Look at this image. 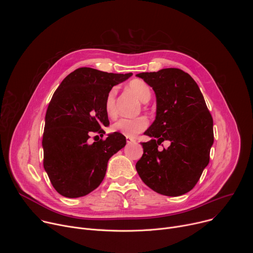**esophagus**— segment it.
<instances>
[{
	"instance_id": "34e87169",
	"label": "esophagus",
	"mask_w": 253,
	"mask_h": 253,
	"mask_svg": "<svg viewBox=\"0 0 253 253\" xmlns=\"http://www.w3.org/2000/svg\"><path fill=\"white\" fill-rule=\"evenodd\" d=\"M126 141H127L128 144H131V143H135V142H136V140H135L134 138H132V137H126Z\"/></svg>"
}]
</instances>
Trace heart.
Listing matches in <instances>:
<instances>
[{
	"label": "heart",
	"instance_id": "1",
	"mask_svg": "<svg viewBox=\"0 0 253 253\" xmlns=\"http://www.w3.org/2000/svg\"><path fill=\"white\" fill-rule=\"evenodd\" d=\"M129 89L136 94V96L142 101L147 102L151 98V89L142 80H132L129 85ZM116 95L117 88L113 87L107 93L104 103V108L106 114L110 118H115L117 116L116 107ZM148 127V120L145 117L136 118H121L112 125V130L114 132L121 133L126 137H135L139 133L143 132Z\"/></svg>",
	"mask_w": 253,
	"mask_h": 253
}]
</instances>
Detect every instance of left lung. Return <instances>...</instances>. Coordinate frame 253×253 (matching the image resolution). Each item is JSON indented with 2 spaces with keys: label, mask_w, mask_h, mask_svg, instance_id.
Listing matches in <instances>:
<instances>
[{
  "label": "left lung",
  "mask_w": 253,
  "mask_h": 253,
  "mask_svg": "<svg viewBox=\"0 0 253 253\" xmlns=\"http://www.w3.org/2000/svg\"><path fill=\"white\" fill-rule=\"evenodd\" d=\"M136 76L152 87L157 102L156 119L144 133L152 139L142 142L143 155L136 170L157 193L185 194L209 163L214 141L212 116L198 85L184 71L167 68ZM165 139L171 142L170 146L160 150Z\"/></svg>",
  "instance_id": "obj_1"
}]
</instances>
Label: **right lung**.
Masks as SVG:
<instances>
[{
    "label": "right lung",
    "instance_id": "obj_1",
    "mask_svg": "<svg viewBox=\"0 0 253 253\" xmlns=\"http://www.w3.org/2000/svg\"><path fill=\"white\" fill-rule=\"evenodd\" d=\"M132 73L113 74L92 68L70 73L55 91L46 112L42 145L43 165L55 190L77 198L96 189L106 174L112 155L126 145L118 132L105 140L103 126L109 125L104 103L109 90ZM99 138V137H98Z\"/></svg>",
    "mask_w": 253,
    "mask_h": 253
}]
</instances>
